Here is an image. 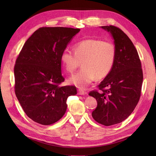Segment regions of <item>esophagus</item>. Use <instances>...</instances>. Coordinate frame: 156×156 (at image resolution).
Wrapping results in <instances>:
<instances>
[{
  "mask_svg": "<svg viewBox=\"0 0 156 156\" xmlns=\"http://www.w3.org/2000/svg\"><path fill=\"white\" fill-rule=\"evenodd\" d=\"M78 94H80V95H84L85 94H87L86 92L82 90V89H78Z\"/></svg>",
  "mask_w": 156,
  "mask_h": 156,
  "instance_id": "esophagus-1",
  "label": "esophagus"
}]
</instances>
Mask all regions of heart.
<instances>
[{
  "label": "heart",
  "instance_id": "obj_1",
  "mask_svg": "<svg viewBox=\"0 0 156 156\" xmlns=\"http://www.w3.org/2000/svg\"><path fill=\"white\" fill-rule=\"evenodd\" d=\"M117 58V49L111 41L87 39L79 41L74 51L66 49L62 52L60 61L65 70L73 73L81 62L82 68L69 78V82L79 88H84L93 82L110 74Z\"/></svg>",
  "mask_w": 156,
  "mask_h": 156
}]
</instances>
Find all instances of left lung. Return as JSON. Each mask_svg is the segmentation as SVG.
I'll return each mask as SVG.
<instances>
[{
	"instance_id": "1",
	"label": "left lung",
	"mask_w": 156,
	"mask_h": 156,
	"mask_svg": "<svg viewBox=\"0 0 156 156\" xmlns=\"http://www.w3.org/2000/svg\"><path fill=\"white\" fill-rule=\"evenodd\" d=\"M111 34L117 49L114 67L98 90L89 95L97 101L92 116L98 123L111 126L125 120L136 107L141 97L143 70L136 48L128 36L115 26H102Z\"/></svg>"
}]
</instances>
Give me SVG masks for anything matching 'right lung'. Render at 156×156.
<instances>
[{
	"instance_id": "right-lung-1",
	"label": "right lung",
	"mask_w": 156,
	"mask_h": 156,
	"mask_svg": "<svg viewBox=\"0 0 156 156\" xmlns=\"http://www.w3.org/2000/svg\"><path fill=\"white\" fill-rule=\"evenodd\" d=\"M80 31L70 27H41L22 48L14 67L15 92L27 117L37 123H54L65 114L68 97L77 94L65 80L60 55Z\"/></svg>"
}]
</instances>
